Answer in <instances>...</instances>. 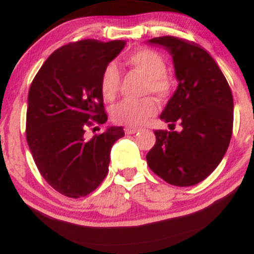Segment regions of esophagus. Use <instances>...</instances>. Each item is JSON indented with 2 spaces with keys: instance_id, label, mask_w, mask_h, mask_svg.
Returning a JSON list of instances; mask_svg holds the SVG:
<instances>
[{
  "instance_id": "obj_1",
  "label": "esophagus",
  "mask_w": 254,
  "mask_h": 254,
  "mask_svg": "<svg viewBox=\"0 0 254 254\" xmlns=\"http://www.w3.org/2000/svg\"><path fill=\"white\" fill-rule=\"evenodd\" d=\"M138 128H129V127H126L125 128V132H126V134H134V133L138 132Z\"/></svg>"
}]
</instances>
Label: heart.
<instances>
[{
    "label": "heart",
    "mask_w": 254,
    "mask_h": 254,
    "mask_svg": "<svg viewBox=\"0 0 254 254\" xmlns=\"http://www.w3.org/2000/svg\"><path fill=\"white\" fill-rule=\"evenodd\" d=\"M126 64L130 68L142 73L148 79L145 94H153L165 99L171 94L172 80L166 74V62L159 52L150 49H142L132 52L126 57ZM121 84V74L115 64H109L101 73L100 91L106 101H112L117 96ZM158 104L151 98L143 100H124L111 110V119L115 124L129 128L140 127L155 116Z\"/></svg>",
    "instance_id": "obj_1"
}]
</instances>
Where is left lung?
I'll return each mask as SVG.
<instances>
[{"mask_svg": "<svg viewBox=\"0 0 254 254\" xmlns=\"http://www.w3.org/2000/svg\"><path fill=\"white\" fill-rule=\"evenodd\" d=\"M172 56L179 82L160 119L176 122L181 132L155 130L156 143L146 154L154 174L167 184L188 187L206 179L223 160L234 124L231 89L213 57L197 44L175 36L148 40Z\"/></svg>", "mask_w": 254, "mask_h": 254, "instance_id": "8db88e82", "label": "left lung"}]
</instances>
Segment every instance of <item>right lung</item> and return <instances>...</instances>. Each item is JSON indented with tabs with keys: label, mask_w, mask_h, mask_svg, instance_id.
Returning <instances> with one entry per match:
<instances>
[{
	"label": "right lung",
	"mask_w": 254,
	"mask_h": 254,
	"mask_svg": "<svg viewBox=\"0 0 254 254\" xmlns=\"http://www.w3.org/2000/svg\"><path fill=\"white\" fill-rule=\"evenodd\" d=\"M124 40L87 39L50 55L36 73L28 94L27 140L41 176L70 198L85 197L109 171L110 151L125 135L122 127H108L91 139L85 129L104 125L100 78L122 51Z\"/></svg>",
	"instance_id": "right-lung-1"
}]
</instances>
